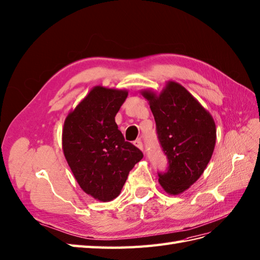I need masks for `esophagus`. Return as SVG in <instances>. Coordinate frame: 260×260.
Returning <instances> with one entry per match:
<instances>
[{
	"label": "esophagus",
	"instance_id": "obj_1",
	"mask_svg": "<svg viewBox=\"0 0 260 260\" xmlns=\"http://www.w3.org/2000/svg\"><path fill=\"white\" fill-rule=\"evenodd\" d=\"M134 145H135V146H136L137 148H140L141 150H143V143H142L141 140H136V141L134 142Z\"/></svg>",
	"mask_w": 260,
	"mask_h": 260
}]
</instances>
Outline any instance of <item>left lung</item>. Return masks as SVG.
Returning a JSON list of instances; mask_svg holds the SVG:
<instances>
[{"instance_id": "left-lung-1", "label": "left lung", "mask_w": 260, "mask_h": 260, "mask_svg": "<svg viewBox=\"0 0 260 260\" xmlns=\"http://www.w3.org/2000/svg\"><path fill=\"white\" fill-rule=\"evenodd\" d=\"M156 122L168 170L158 174V182L167 194L179 195L194 184L206 170L216 144V125L183 85L168 81L159 94L143 89Z\"/></svg>"}]
</instances>
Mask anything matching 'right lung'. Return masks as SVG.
<instances>
[{"mask_svg": "<svg viewBox=\"0 0 260 260\" xmlns=\"http://www.w3.org/2000/svg\"><path fill=\"white\" fill-rule=\"evenodd\" d=\"M126 89L95 86L65 118L62 148L76 182L96 201L116 198L143 153L125 142L115 116Z\"/></svg>", "mask_w": 260, "mask_h": 260, "instance_id": "obj_1", "label": "right lung"}]
</instances>
